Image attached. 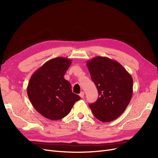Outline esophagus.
<instances>
[{
	"label": "esophagus",
	"instance_id": "34e87169",
	"mask_svg": "<svg viewBox=\"0 0 158 158\" xmlns=\"http://www.w3.org/2000/svg\"><path fill=\"white\" fill-rule=\"evenodd\" d=\"M80 96L81 98H83L84 97V92H81L80 94Z\"/></svg>",
	"mask_w": 158,
	"mask_h": 158
}]
</instances>
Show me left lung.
<instances>
[{"instance_id":"left-lung-1","label":"left lung","mask_w":158,"mask_h":158,"mask_svg":"<svg viewBox=\"0 0 158 158\" xmlns=\"http://www.w3.org/2000/svg\"><path fill=\"white\" fill-rule=\"evenodd\" d=\"M86 64L99 94L97 101L89 107L98 120L111 122L120 117L130 103L132 76L120 63L107 57H94Z\"/></svg>"}]
</instances>
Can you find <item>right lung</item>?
Segmentation results:
<instances>
[{"instance_id":"right-lung-1","label":"right lung","mask_w":158,"mask_h":158,"mask_svg":"<svg viewBox=\"0 0 158 158\" xmlns=\"http://www.w3.org/2000/svg\"><path fill=\"white\" fill-rule=\"evenodd\" d=\"M72 63L70 59L56 57L46 62L31 76L27 95L36 111L50 120H59L70 112L80 97L73 93L64 75Z\"/></svg>"}]
</instances>
